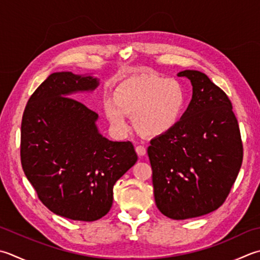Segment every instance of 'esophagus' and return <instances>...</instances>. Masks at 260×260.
I'll list each match as a JSON object with an SVG mask.
<instances>
[{
  "instance_id": "1",
  "label": "esophagus",
  "mask_w": 260,
  "mask_h": 260,
  "mask_svg": "<svg viewBox=\"0 0 260 260\" xmlns=\"http://www.w3.org/2000/svg\"><path fill=\"white\" fill-rule=\"evenodd\" d=\"M135 151H136V153L139 154L140 156H143V155H145V153H146V149H145V147H144L143 145H137V146H135Z\"/></svg>"
}]
</instances>
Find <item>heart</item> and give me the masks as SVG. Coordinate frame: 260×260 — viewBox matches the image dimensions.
Wrapping results in <instances>:
<instances>
[{
  "instance_id": "obj_1",
  "label": "heart",
  "mask_w": 260,
  "mask_h": 260,
  "mask_svg": "<svg viewBox=\"0 0 260 260\" xmlns=\"http://www.w3.org/2000/svg\"><path fill=\"white\" fill-rule=\"evenodd\" d=\"M186 92L177 80L153 73L129 78L103 99V110L117 135L129 131L127 116L134 117L137 131L146 136L162 135L174 128L184 113Z\"/></svg>"
}]
</instances>
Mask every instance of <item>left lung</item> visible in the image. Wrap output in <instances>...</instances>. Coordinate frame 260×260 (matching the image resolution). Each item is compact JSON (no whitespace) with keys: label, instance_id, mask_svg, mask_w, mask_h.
<instances>
[{"label":"left lung","instance_id":"obj_1","mask_svg":"<svg viewBox=\"0 0 260 260\" xmlns=\"http://www.w3.org/2000/svg\"><path fill=\"white\" fill-rule=\"evenodd\" d=\"M192 98L174 128L147 147L156 207L174 220L217 210L241 168L243 147L232 104L200 71L186 70Z\"/></svg>","mask_w":260,"mask_h":260}]
</instances>
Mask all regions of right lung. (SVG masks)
<instances>
[{
	"instance_id": "right-lung-1",
	"label": "right lung",
	"mask_w": 260,
	"mask_h": 260,
	"mask_svg": "<svg viewBox=\"0 0 260 260\" xmlns=\"http://www.w3.org/2000/svg\"><path fill=\"white\" fill-rule=\"evenodd\" d=\"M98 84L93 76L50 74L30 96L22 116L24 175L49 211L73 221L105 216L116 181L137 161L132 142L106 139L96 128L98 114L71 98Z\"/></svg>"
}]
</instances>
